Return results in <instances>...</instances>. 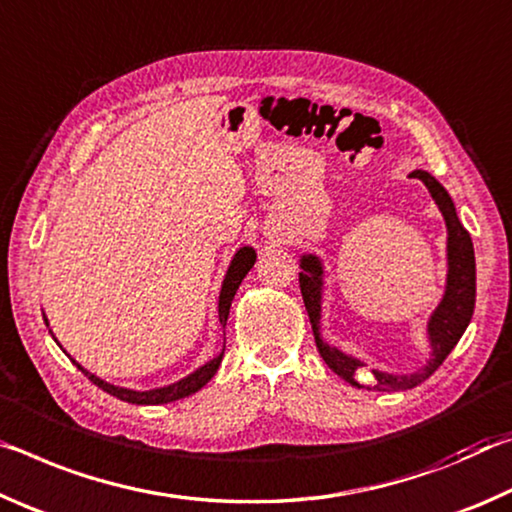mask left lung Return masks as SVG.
<instances>
[{
	"mask_svg": "<svg viewBox=\"0 0 512 512\" xmlns=\"http://www.w3.org/2000/svg\"><path fill=\"white\" fill-rule=\"evenodd\" d=\"M410 177L420 179L426 188H429L431 197L438 204L442 217H445L447 226V281L442 299L435 306V311L429 315L426 322V338H429L431 354L426 365L417 372L410 374H395L372 370V388L379 392H392V390H410L415 385L429 379V376L445 363V358L451 354V349L458 345L463 338L465 329L469 326L474 313L476 301V263H474V245L469 233L465 231L463 222H460L458 211L454 206V199L449 197L442 183L431 177L429 172L415 170ZM299 288L301 297H304L308 320L313 326L315 345L324 363L340 376L342 381L351 385H358L356 370H360L365 363L354 354H347L345 349L329 345L322 335V295H324V263L317 254H301L299 256Z\"/></svg>",
	"mask_w": 512,
	"mask_h": 512,
	"instance_id": "8db88e82",
	"label": "left lung"
}]
</instances>
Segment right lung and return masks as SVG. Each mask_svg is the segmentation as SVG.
<instances>
[{
    "instance_id": "add662e5",
    "label": "right lung",
    "mask_w": 512,
    "mask_h": 512,
    "mask_svg": "<svg viewBox=\"0 0 512 512\" xmlns=\"http://www.w3.org/2000/svg\"><path fill=\"white\" fill-rule=\"evenodd\" d=\"M254 263H256V249L245 245V247H240L236 254H233L229 267H226V274H224V281H222V288H220V297H217V320H220L222 329L226 326V320H229L231 301H233V297H236L242 279H245L247 272L251 270V267H254ZM43 317H45V313H43ZM45 324L49 326L47 317H45ZM49 333H52V329H49ZM52 338H54V333H52ZM56 345H58V340H56ZM67 356H70V354H67ZM222 356H224V347H222L220 354L213 356L211 360H208V363L199 365L195 372L183 376V379L174 381L170 385H163V388H149V390H133V388H122V385H113V383H108L104 379H99L97 374L88 372L86 367L79 365L72 356H70V360L79 367L83 374L88 376L92 383L97 385V388H102L104 392H108V395H113V397L122 399V401H129V404H136V406H158V404H170V401H179L183 397H190V395H195L197 390L204 388V385L213 379L215 372L220 370Z\"/></svg>"
}]
</instances>
